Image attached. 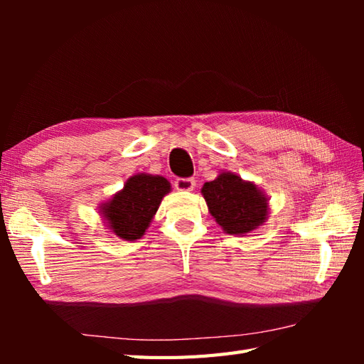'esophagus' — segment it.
<instances>
[{"label": "esophagus", "instance_id": "1", "mask_svg": "<svg viewBox=\"0 0 364 364\" xmlns=\"http://www.w3.org/2000/svg\"><path fill=\"white\" fill-rule=\"evenodd\" d=\"M196 188L194 178H176L175 180V189L178 191H192Z\"/></svg>", "mask_w": 364, "mask_h": 364}]
</instances>
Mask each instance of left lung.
<instances>
[{
    "label": "left lung",
    "instance_id": "1",
    "mask_svg": "<svg viewBox=\"0 0 364 364\" xmlns=\"http://www.w3.org/2000/svg\"><path fill=\"white\" fill-rule=\"evenodd\" d=\"M202 194L215 222L228 235H244L266 220L267 200L252 183L233 173H220L205 183Z\"/></svg>",
    "mask_w": 364,
    "mask_h": 364
}]
</instances>
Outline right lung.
<instances>
[{
    "instance_id": "right-lung-1",
    "label": "right lung",
    "mask_w": 364,
    "mask_h": 364,
    "mask_svg": "<svg viewBox=\"0 0 364 364\" xmlns=\"http://www.w3.org/2000/svg\"><path fill=\"white\" fill-rule=\"evenodd\" d=\"M168 191L170 184L166 178L134 175L123 191L103 206V214L115 235L125 241H134L145 233Z\"/></svg>"
}]
</instances>
